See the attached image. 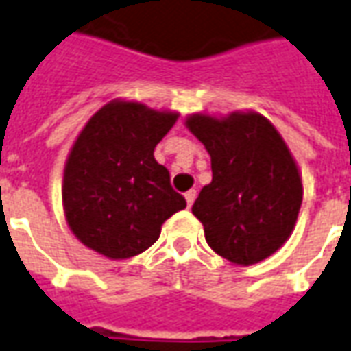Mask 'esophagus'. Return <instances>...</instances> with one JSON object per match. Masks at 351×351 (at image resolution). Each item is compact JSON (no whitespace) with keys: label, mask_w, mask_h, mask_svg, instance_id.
I'll return each instance as SVG.
<instances>
[{"label":"esophagus","mask_w":351,"mask_h":351,"mask_svg":"<svg viewBox=\"0 0 351 351\" xmlns=\"http://www.w3.org/2000/svg\"><path fill=\"white\" fill-rule=\"evenodd\" d=\"M195 195H197V192H195V190H188V192L184 194L186 204H188V207H192V204L195 202Z\"/></svg>","instance_id":"esophagus-1"}]
</instances>
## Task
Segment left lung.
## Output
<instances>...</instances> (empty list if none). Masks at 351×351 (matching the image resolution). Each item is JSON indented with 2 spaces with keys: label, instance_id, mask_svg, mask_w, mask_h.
I'll return each instance as SVG.
<instances>
[{
  "label": "left lung",
  "instance_id": "obj_1",
  "mask_svg": "<svg viewBox=\"0 0 351 351\" xmlns=\"http://www.w3.org/2000/svg\"><path fill=\"white\" fill-rule=\"evenodd\" d=\"M186 125L211 156V184L192 206L207 244L238 265L275 254L292 234L304 194L285 140L257 113L194 115Z\"/></svg>",
  "mask_w": 351,
  "mask_h": 351
}]
</instances>
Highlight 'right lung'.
<instances>
[{
    "label": "right lung",
    "instance_id": "add662e5",
    "mask_svg": "<svg viewBox=\"0 0 351 351\" xmlns=\"http://www.w3.org/2000/svg\"><path fill=\"white\" fill-rule=\"evenodd\" d=\"M176 123L134 101L99 109L66 159L63 206L75 236L111 259H126L156 244L161 225L184 209V195L154 157Z\"/></svg>",
    "mask_w": 351,
    "mask_h": 351
}]
</instances>
